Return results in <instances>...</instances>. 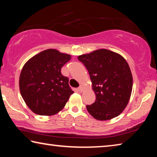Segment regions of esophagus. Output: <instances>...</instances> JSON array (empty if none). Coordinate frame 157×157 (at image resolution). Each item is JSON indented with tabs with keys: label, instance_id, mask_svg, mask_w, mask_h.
I'll use <instances>...</instances> for the list:
<instances>
[{
	"label": "esophagus",
	"instance_id": "obj_1",
	"mask_svg": "<svg viewBox=\"0 0 157 157\" xmlns=\"http://www.w3.org/2000/svg\"><path fill=\"white\" fill-rule=\"evenodd\" d=\"M78 91H80V92H82V91H83V86H82V85H81V86H79V87L78 88Z\"/></svg>",
	"mask_w": 157,
	"mask_h": 157
}]
</instances>
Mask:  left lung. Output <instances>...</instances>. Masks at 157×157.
<instances>
[{
    "mask_svg": "<svg viewBox=\"0 0 157 157\" xmlns=\"http://www.w3.org/2000/svg\"><path fill=\"white\" fill-rule=\"evenodd\" d=\"M89 71L95 102L86 105L94 118L107 121L123 112L132 94L133 79L127 61L118 53L107 49L95 50L78 56Z\"/></svg>",
    "mask_w": 157,
    "mask_h": 157,
    "instance_id": "8db88e82",
    "label": "left lung"
}]
</instances>
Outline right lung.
Instances as JSON below:
<instances>
[{"label": "right lung", "instance_id": "right-lung-1", "mask_svg": "<svg viewBox=\"0 0 157 157\" xmlns=\"http://www.w3.org/2000/svg\"><path fill=\"white\" fill-rule=\"evenodd\" d=\"M71 55L55 49L44 50L23 66L19 78L21 96L34 113L52 116L64 107L73 91L61 68Z\"/></svg>", "mask_w": 157, "mask_h": 157}]
</instances>
